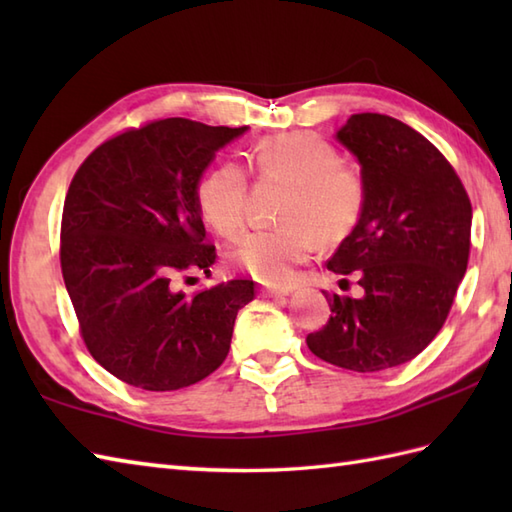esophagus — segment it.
<instances>
[{
  "mask_svg": "<svg viewBox=\"0 0 512 512\" xmlns=\"http://www.w3.org/2000/svg\"><path fill=\"white\" fill-rule=\"evenodd\" d=\"M262 295H266V297H286V295H290V288H273V286H264L262 290Z\"/></svg>",
  "mask_w": 512,
  "mask_h": 512,
  "instance_id": "obj_1",
  "label": "esophagus"
}]
</instances>
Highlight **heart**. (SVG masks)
<instances>
[{
    "instance_id": "heart-1",
    "label": "heart",
    "mask_w": 512,
    "mask_h": 512,
    "mask_svg": "<svg viewBox=\"0 0 512 512\" xmlns=\"http://www.w3.org/2000/svg\"><path fill=\"white\" fill-rule=\"evenodd\" d=\"M257 178L286 180L273 228H255L228 248V262L264 284L286 286L325 239H343L361 222L367 182L361 169L339 160L330 140L314 132H286L257 140L248 154ZM248 176L235 162L209 169L195 189L204 224L233 237L246 220Z\"/></svg>"
}]
</instances>
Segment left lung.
Returning a JSON list of instances; mask_svg holds the SVG:
<instances>
[{
	"instance_id": "1",
	"label": "left lung",
	"mask_w": 512,
	"mask_h": 512,
	"mask_svg": "<svg viewBox=\"0 0 512 512\" xmlns=\"http://www.w3.org/2000/svg\"><path fill=\"white\" fill-rule=\"evenodd\" d=\"M336 138L361 162L367 204L325 266L356 275L365 295H330V321L306 343L325 363L383 372L418 356L447 321L469 264L473 209L451 162L402 121L352 114Z\"/></svg>"
}]
</instances>
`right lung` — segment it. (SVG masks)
Segmentation results:
<instances>
[{
    "instance_id": "1",
    "label": "right lung",
    "mask_w": 512,
    "mask_h": 512,
    "mask_svg": "<svg viewBox=\"0 0 512 512\" xmlns=\"http://www.w3.org/2000/svg\"><path fill=\"white\" fill-rule=\"evenodd\" d=\"M246 127L162 118L129 127L83 160L61 217V273L81 339L107 372L147 391L189 387L231 347L255 284L233 279L184 295L211 273L195 189L217 151Z\"/></svg>"
}]
</instances>
